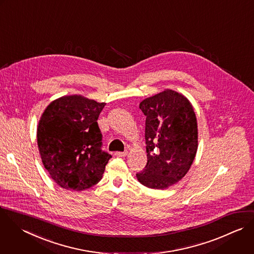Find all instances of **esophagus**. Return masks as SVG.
Returning a JSON list of instances; mask_svg holds the SVG:
<instances>
[{
    "instance_id": "34e87169",
    "label": "esophagus",
    "mask_w": 254,
    "mask_h": 254,
    "mask_svg": "<svg viewBox=\"0 0 254 254\" xmlns=\"http://www.w3.org/2000/svg\"><path fill=\"white\" fill-rule=\"evenodd\" d=\"M115 155L117 157H126L128 155V152L127 151H125V152H116Z\"/></svg>"
}]
</instances>
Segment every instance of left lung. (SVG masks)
Here are the masks:
<instances>
[{"label": "left lung", "instance_id": "1", "mask_svg": "<svg viewBox=\"0 0 254 254\" xmlns=\"http://www.w3.org/2000/svg\"><path fill=\"white\" fill-rule=\"evenodd\" d=\"M146 116L147 165L136 175L147 188L165 190L189 172L197 151V123L193 107L172 90L145 98L139 105Z\"/></svg>", "mask_w": 254, "mask_h": 254}]
</instances>
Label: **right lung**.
Wrapping results in <instances>:
<instances>
[{"instance_id":"add662e5","label":"right lung","mask_w":254,"mask_h":254,"mask_svg":"<svg viewBox=\"0 0 254 254\" xmlns=\"http://www.w3.org/2000/svg\"><path fill=\"white\" fill-rule=\"evenodd\" d=\"M106 103L82 95L52 101L41 116L37 140L42 162L63 189L80 191L102 178L111 155L101 150L97 119Z\"/></svg>"}]
</instances>
